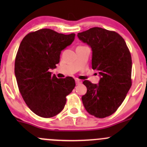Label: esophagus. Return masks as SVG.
Returning <instances> with one entry per match:
<instances>
[{
	"instance_id": "esophagus-1",
	"label": "esophagus",
	"mask_w": 147,
	"mask_h": 147,
	"mask_svg": "<svg viewBox=\"0 0 147 147\" xmlns=\"http://www.w3.org/2000/svg\"><path fill=\"white\" fill-rule=\"evenodd\" d=\"M75 82H76L77 84H81V83H82V80H79V79H75Z\"/></svg>"
}]
</instances>
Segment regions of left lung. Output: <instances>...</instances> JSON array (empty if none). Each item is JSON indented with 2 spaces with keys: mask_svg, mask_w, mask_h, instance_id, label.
<instances>
[{
  "mask_svg": "<svg viewBox=\"0 0 147 147\" xmlns=\"http://www.w3.org/2000/svg\"><path fill=\"white\" fill-rule=\"evenodd\" d=\"M78 36L92 47V67L98 71L100 80L93 84L84 80L87 93L82 97L89 114L105 118L115 113L131 86V56L122 37L115 31L94 27Z\"/></svg>",
  "mask_w": 147,
  "mask_h": 147,
  "instance_id": "left-lung-1",
  "label": "left lung"
}]
</instances>
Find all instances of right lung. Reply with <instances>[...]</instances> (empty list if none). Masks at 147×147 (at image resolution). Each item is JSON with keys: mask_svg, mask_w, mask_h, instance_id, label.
Instances as JSON below:
<instances>
[{"mask_svg": "<svg viewBox=\"0 0 147 147\" xmlns=\"http://www.w3.org/2000/svg\"><path fill=\"white\" fill-rule=\"evenodd\" d=\"M75 36L44 28L29 32L19 46L15 60L19 92L30 110L41 117L58 115L75 88L72 77L58 79L49 71L56 67L61 51L72 44Z\"/></svg>", "mask_w": 147, "mask_h": 147, "instance_id": "1", "label": "right lung"}]
</instances>
